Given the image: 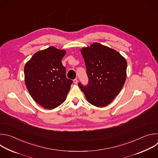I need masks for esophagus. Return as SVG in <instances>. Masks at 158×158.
<instances>
[{
	"label": "esophagus",
	"mask_w": 158,
	"mask_h": 158,
	"mask_svg": "<svg viewBox=\"0 0 158 158\" xmlns=\"http://www.w3.org/2000/svg\"><path fill=\"white\" fill-rule=\"evenodd\" d=\"M73 82H74V84H77V82H78V80H77V79H74Z\"/></svg>",
	"instance_id": "esophagus-1"
}]
</instances>
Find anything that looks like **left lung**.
Masks as SVG:
<instances>
[{
	"mask_svg": "<svg viewBox=\"0 0 158 158\" xmlns=\"http://www.w3.org/2000/svg\"><path fill=\"white\" fill-rule=\"evenodd\" d=\"M89 83L79 87L88 102L96 107L109 105L118 95L126 79L127 61L116 50L95 42L81 49Z\"/></svg>",
	"mask_w": 158,
	"mask_h": 158,
	"instance_id": "obj_1",
	"label": "left lung"
}]
</instances>
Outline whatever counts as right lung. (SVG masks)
<instances>
[{
    "instance_id": "obj_1",
    "label": "right lung",
    "mask_w": 158,
    "mask_h": 158,
    "mask_svg": "<svg viewBox=\"0 0 158 158\" xmlns=\"http://www.w3.org/2000/svg\"><path fill=\"white\" fill-rule=\"evenodd\" d=\"M65 50L53 46L35 52L24 67L25 84L33 99L44 109H52L66 99L73 81L61 63Z\"/></svg>"
}]
</instances>
